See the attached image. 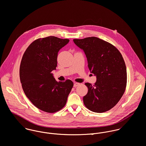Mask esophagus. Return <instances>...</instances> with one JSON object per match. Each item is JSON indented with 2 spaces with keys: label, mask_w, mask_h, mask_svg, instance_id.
Here are the masks:
<instances>
[{
  "label": "esophagus",
  "mask_w": 146,
  "mask_h": 146,
  "mask_svg": "<svg viewBox=\"0 0 146 146\" xmlns=\"http://www.w3.org/2000/svg\"><path fill=\"white\" fill-rule=\"evenodd\" d=\"M80 85V83H77V82H75L74 83V85H73V86L74 87H76L77 86H79Z\"/></svg>",
  "instance_id": "34e87169"
}]
</instances>
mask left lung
I'll list each match as a JSON object with an SVG mask.
<instances>
[{"instance_id": "obj_1", "label": "left lung", "mask_w": 146, "mask_h": 146, "mask_svg": "<svg viewBox=\"0 0 146 146\" xmlns=\"http://www.w3.org/2000/svg\"><path fill=\"white\" fill-rule=\"evenodd\" d=\"M84 52L90 72L96 77L94 85L86 83L88 93L84 105L95 113L113 108L123 95L127 85V68L123 58L114 46L96 37L74 39Z\"/></svg>"}]
</instances>
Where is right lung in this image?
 I'll return each instance as SVG.
<instances>
[{
  "instance_id": "add662e5",
  "label": "right lung",
  "mask_w": 146,
  "mask_h": 146,
  "mask_svg": "<svg viewBox=\"0 0 146 146\" xmlns=\"http://www.w3.org/2000/svg\"><path fill=\"white\" fill-rule=\"evenodd\" d=\"M69 40L49 36L34 41L25 51L20 65L19 77L27 98L38 109L55 113L66 104L73 86L69 80L57 82L56 70L59 51Z\"/></svg>"
}]
</instances>
